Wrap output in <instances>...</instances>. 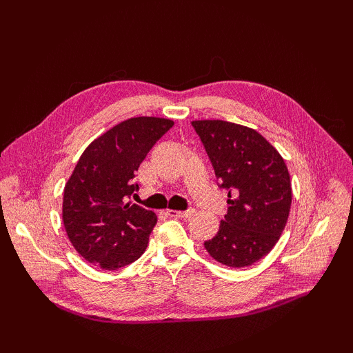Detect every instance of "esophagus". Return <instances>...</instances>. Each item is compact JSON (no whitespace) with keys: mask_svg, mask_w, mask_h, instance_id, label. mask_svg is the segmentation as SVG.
Instances as JSON below:
<instances>
[{"mask_svg":"<svg viewBox=\"0 0 353 353\" xmlns=\"http://www.w3.org/2000/svg\"><path fill=\"white\" fill-rule=\"evenodd\" d=\"M194 209H186V211H174V209H168L167 214L170 216H174V219H190L191 215H194Z\"/></svg>","mask_w":353,"mask_h":353,"instance_id":"obj_1","label":"esophagus"}]
</instances>
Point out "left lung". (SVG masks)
Here are the masks:
<instances>
[{
	"instance_id": "obj_1",
	"label": "left lung",
	"mask_w": 353,
	"mask_h": 353,
	"mask_svg": "<svg viewBox=\"0 0 353 353\" xmlns=\"http://www.w3.org/2000/svg\"><path fill=\"white\" fill-rule=\"evenodd\" d=\"M229 191L228 214L205 249L223 265L249 267L279 241L291 208L290 172L279 152L256 130L221 119L191 123Z\"/></svg>"
}]
</instances>
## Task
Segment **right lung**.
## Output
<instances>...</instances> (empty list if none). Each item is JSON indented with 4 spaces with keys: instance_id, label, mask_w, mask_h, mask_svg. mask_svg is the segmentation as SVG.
Masks as SVG:
<instances>
[{
    "instance_id": "obj_1",
    "label": "right lung",
    "mask_w": 353,
    "mask_h": 353,
    "mask_svg": "<svg viewBox=\"0 0 353 353\" xmlns=\"http://www.w3.org/2000/svg\"><path fill=\"white\" fill-rule=\"evenodd\" d=\"M171 119L137 117L86 147L63 190V226L74 249L92 265L117 270L145 252L157 216L133 205L134 172L171 127Z\"/></svg>"
}]
</instances>
